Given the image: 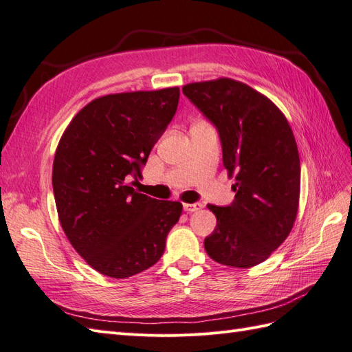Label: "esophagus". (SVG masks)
Masks as SVG:
<instances>
[{
    "mask_svg": "<svg viewBox=\"0 0 352 352\" xmlns=\"http://www.w3.org/2000/svg\"><path fill=\"white\" fill-rule=\"evenodd\" d=\"M183 208L186 212H195V211H199L202 208V204L196 202V204H184Z\"/></svg>",
    "mask_w": 352,
    "mask_h": 352,
    "instance_id": "34e87169",
    "label": "esophagus"
}]
</instances>
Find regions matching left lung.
Listing matches in <instances>:
<instances>
[{
    "label": "left lung",
    "instance_id": "obj_1",
    "mask_svg": "<svg viewBox=\"0 0 352 352\" xmlns=\"http://www.w3.org/2000/svg\"><path fill=\"white\" fill-rule=\"evenodd\" d=\"M183 94L219 131L223 165L235 175L229 206L208 205L217 226L205 250L217 263L253 267L283 244L296 221L300 160L283 111L253 87L221 77L188 83Z\"/></svg>",
    "mask_w": 352,
    "mask_h": 352
}]
</instances>
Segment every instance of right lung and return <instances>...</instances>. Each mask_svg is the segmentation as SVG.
Wrapping results in <instances>:
<instances>
[{
	"label": "right lung",
	"instance_id": "add662e5",
	"mask_svg": "<svg viewBox=\"0 0 352 352\" xmlns=\"http://www.w3.org/2000/svg\"><path fill=\"white\" fill-rule=\"evenodd\" d=\"M178 87L111 94L90 101L69 122L53 160L60 226L99 274L123 279L155 265L182 202L135 192L151 148L173 120Z\"/></svg>",
	"mask_w": 352,
	"mask_h": 352
}]
</instances>
